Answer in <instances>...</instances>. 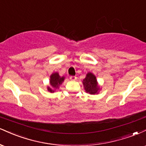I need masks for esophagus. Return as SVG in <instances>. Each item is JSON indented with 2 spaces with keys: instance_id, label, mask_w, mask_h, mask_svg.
<instances>
[{
  "instance_id": "1",
  "label": "esophagus",
  "mask_w": 146,
  "mask_h": 146,
  "mask_svg": "<svg viewBox=\"0 0 146 146\" xmlns=\"http://www.w3.org/2000/svg\"><path fill=\"white\" fill-rule=\"evenodd\" d=\"M70 80H75L76 79V76H70Z\"/></svg>"
}]
</instances>
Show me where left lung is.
<instances>
[{"instance_id":"8db88e82","label":"left lung","mask_w":146,"mask_h":146,"mask_svg":"<svg viewBox=\"0 0 146 146\" xmlns=\"http://www.w3.org/2000/svg\"><path fill=\"white\" fill-rule=\"evenodd\" d=\"M83 83L85 91L91 94H96L99 90V87L97 84L96 78L93 74H87L86 78L83 80Z\"/></svg>"}]
</instances>
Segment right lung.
<instances>
[{
	"label": "right lung",
	"mask_w": 146,
	"mask_h": 146,
	"mask_svg": "<svg viewBox=\"0 0 146 146\" xmlns=\"http://www.w3.org/2000/svg\"><path fill=\"white\" fill-rule=\"evenodd\" d=\"M64 80V77H61L59 75V74L57 72L53 73L50 76V83L51 87H48V90L50 92H53V89H57L59 88V85L62 83V82Z\"/></svg>",
	"instance_id": "add662e5"
}]
</instances>
